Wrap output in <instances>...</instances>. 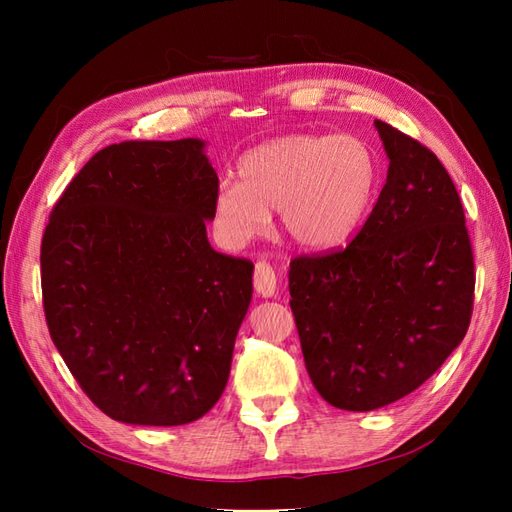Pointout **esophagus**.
Returning a JSON list of instances; mask_svg holds the SVG:
<instances>
[{
	"label": "esophagus",
	"instance_id": "obj_1",
	"mask_svg": "<svg viewBox=\"0 0 512 512\" xmlns=\"http://www.w3.org/2000/svg\"><path fill=\"white\" fill-rule=\"evenodd\" d=\"M254 288L262 297H275L277 292V275L271 267V262L258 260L254 269Z\"/></svg>",
	"mask_w": 512,
	"mask_h": 512
}]
</instances>
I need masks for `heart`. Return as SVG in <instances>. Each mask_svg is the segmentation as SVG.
<instances>
[{
	"label": "heart",
	"instance_id": "obj_1",
	"mask_svg": "<svg viewBox=\"0 0 512 512\" xmlns=\"http://www.w3.org/2000/svg\"><path fill=\"white\" fill-rule=\"evenodd\" d=\"M376 160L352 134H292L250 149L239 181L224 179L213 198L215 222L232 243L262 235L280 209L284 235L303 250L342 245L371 203Z\"/></svg>",
	"mask_w": 512,
	"mask_h": 512
}]
</instances>
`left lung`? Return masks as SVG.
<instances>
[{"instance_id":"obj_1","label":"left lung","mask_w":512,"mask_h":512,"mask_svg":"<svg viewBox=\"0 0 512 512\" xmlns=\"http://www.w3.org/2000/svg\"><path fill=\"white\" fill-rule=\"evenodd\" d=\"M389 173L350 245L290 262V307L324 401L369 412L431 378L466 337L474 258L455 183L436 153L374 121Z\"/></svg>"}]
</instances>
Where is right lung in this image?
I'll return each mask as SVG.
<instances>
[{
  "instance_id": "right-lung-1",
  "label": "right lung",
  "mask_w": 512,
  "mask_h": 512,
  "mask_svg": "<svg viewBox=\"0 0 512 512\" xmlns=\"http://www.w3.org/2000/svg\"><path fill=\"white\" fill-rule=\"evenodd\" d=\"M218 185L200 138L126 141L98 151L53 207L46 324L113 421L185 425L226 389L254 265L207 239Z\"/></svg>"
}]
</instances>
